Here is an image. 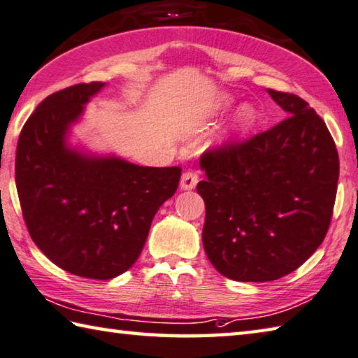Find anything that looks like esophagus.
I'll return each instance as SVG.
<instances>
[{
    "instance_id": "esophagus-1",
    "label": "esophagus",
    "mask_w": 358,
    "mask_h": 358,
    "mask_svg": "<svg viewBox=\"0 0 358 358\" xmlns=\"http://www.w3.org/2000/svg\"><path fill=\"white\" fill-rule=\"evenodd\" d=\"M199 180V176L196 171H185L180 178V189L184 190H193Z\"/></svg>"
}]
</instances>
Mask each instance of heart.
I'll use <instances>...</instances> for the list:
<instances>
[{"mask_svg": "<svg viewBox=\"0 0 358 358\" xmlns=\"http://www.w3.org/2000/svg\"><path fill=\"white\" fill-rule=\"evenodd\" d=\"M223 102L228 103L229 99H223ZM255 116H256V113H255V108L252 105L245 103V105L239 106L234 115V119H233V127L236 130H243V129L250 127V125H252L255 121Z\"/></svg>", "mask_w": 358, "mask_h": 358, "instance_id": "b5f03b06", "label": "heart"}]
</instances>
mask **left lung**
<instances>
[{"label":"left lung","mask_w":358,"mask_h":358,"mask_svg":"<svg viewBox=\"0 0 358 358\" xmlns=\"http://www.w3.org/2000/svg\"><path fill=\"white\" fill-rule=\"evenodd\" d=\"M287 117L245 141L206 150L203 245L236 281L278 280L299 268L327 234L340 159L327 125L296 94L267 90Z\"/></svg>","instance_id":"obj_1"}]
</instances>
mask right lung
Listing matches in <instances>:
<instances>
[{"label":"right lung","mask_w":358,"mask_h":358,"mask_svg":"<svg viewBox=\"0 0 358 358\" xmlns=\"http://www.w3.org/2000/svg\"><path fill=\"white\" fill-rule=\"evenodd\" d=\"M105 83H80L37 105L18 136L15 184L24 223L47 258L69 273L111 280L135 264L179 166H138L67 146L69 127Z\"/></svg>","instance_id":"obj_1"}]
</instances>
